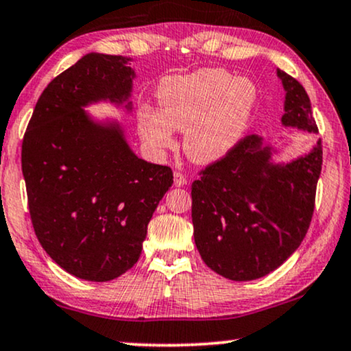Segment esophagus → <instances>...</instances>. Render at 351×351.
Masks as SVG:
<instances>
[{
    "instance_id": "34e87169",
    "label": "esophagus",
    "mask_w": 351,
    "mask_h": 351,
    "mask_svg": "<svg viewBox=\"0 0 351 351\" xmlns=\"http://www.w3.org/2000/svg\"><path fill=\"white\" fill-rule=\"evenodd\" d=\"M175 186L176 188H181V186H184V184L188 183V180H186V176L184 175H181V173H178V171H175Z\"/></svg>"
}]
</instances>
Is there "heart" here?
<instances>
[{"label":"heart","instance_id":"obj_1","mask_svg":"<svg viewBox=\"0 0 351 351\" xmlns=\"http://www.w3.org/2000/svg\"><path fill=\"white\" fill-rule=\"evenodd\" d=\"M258 86L226 69H199L165 78L157 88L160 109L141 106L137 130L150 150L175 145L183 130V150L194 163H217L237 149L258 106Z\"/></svg>","mask_w":351,"mask_h":351}]
</instances>
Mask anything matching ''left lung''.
I'll use <instances>...</instances> for the list:
<instances>
[{
    "label": "left lung",
    "mask_w": 351,
    "mask_h": 351,
    "mask_svg": "<svg viewBox=\"0 0 351 351\" xmlns=\"http://www.w3.org/2000/svg\"><path fill=\"white\" fill-rule=\"evenodd\" d=\"M276 75L285 88L281 124L317 132L302 84L280 69ZM278 152L260 135H247L191 186L194 243L204 263L227 280L267 276L298 250L309 229L322 143L289 162H274Z\"/></svg>",
    "instance_id": "left-lung-1"
}]
</instances>
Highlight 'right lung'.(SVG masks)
Segmentation results:
<instances>
[{
	"label": "right lung",
	"instance_id": "1",
	"mask_svg": "<svg viewBox=\"0 0 351 351\" xmlns=\"http://www.w3.org/2000/svg\"><path fill=\"white\" fill-rule=\"evenodd\" d=\"M130 58L86 53L53 78L34 108L23 141L31 221L47 255L80 280L104 282L137 263L170 167L138 158L117 119L84 108L132 111Z\"/></svg>",
	"mask_w": 351,
	"mask_h": 351
}]
</instances>
